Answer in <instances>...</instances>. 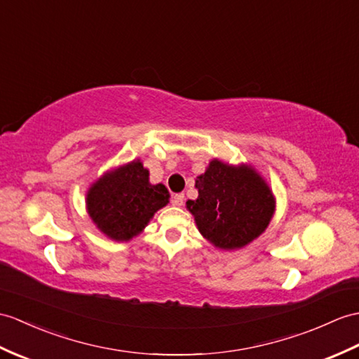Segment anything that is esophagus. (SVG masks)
I'll use <instances>...</instances> for the list:
<instances>
[{
  "label": "esophagus",
  "instance_id": "1",
  "mask_svg": "<svg viewBox=\"0 0 359 359\" xmlns=\"http://www.w3.org/2000/svg\"><path fill=\"white\" fill-rule=\"evenodd\" d=\"M171 202H172L174 206H183V203H185V196H183V194H174Z\"/></svg>",
  "mask_w": 359,
  "mask_h": 359
}]
</instances>
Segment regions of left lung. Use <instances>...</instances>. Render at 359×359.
Wrapping results in <instances>:
<instances>
[{
    "instance_id": "8db88e82",
    "label": "left lung",
    "mask_w": 359,
    "mask_h": 359,
    "mask_svg": "<svg viewBox=\"0 0 359 359\" xmlns=\"http://www.w3.org/2000/svg\"><path fill=\"white\" fill-rule=\"evenodd\" d=\"M196 188L198 197L188 200L187 208L200 234L215 248H243L268 228L275 198L252 166L214 159L197 177Z\"/></svg>"
}]
</instances>
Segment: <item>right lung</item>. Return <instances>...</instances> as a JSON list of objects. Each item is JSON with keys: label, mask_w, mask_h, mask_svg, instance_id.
<instances>
[{"label": "right lung", "mask_w": 359, "mask_h": 359, "mask_svg": "<svg viewBox=\"0 0 359 359\" xmlns=\"http://www.w3.org/2000/svg\"><path fill=\"white\" fill-rule=\"evenodd\" d=\"M140 161H133L105 172L87 193V211L97 229L116 241L140 234L148 222L168 203V189L151 185Z\"/></svg>", "instance_id": "add662e5"}]
</instances>
